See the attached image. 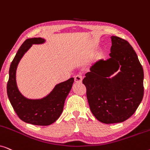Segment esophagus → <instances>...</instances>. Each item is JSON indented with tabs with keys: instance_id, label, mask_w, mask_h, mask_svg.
I'll list each match as a JSON object with an SVG mask.
<instances>
[{
	"instance_id": "34e87169",
	"label": "esophagus",
	"mask_w": 150,
	"mask_h": 150,
	"mask_svg": "<svg viewBox=\"0 0 150 150\" xmlns=\"http://www.w3.org/2000/svg\"><path fill=\"white\" fill-rule=\"evenodd\" d=\"M74 81L76 83H81L82 81H83V77H82L81 75H76L74 77Z\"/></svg>"
}]
</instances>
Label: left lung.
I'll return each instance as SVG.
<instances>
[{"label": "left lung", "mask_w": 150, "mask_h": 150, "mask_svg": "<svg viewBox=\"0 0 150 150\" xmlns=\"http://www.w3.org/2000/svg\"><path fill=\"white\" fill-rule=\"evenodd\" d=\"M110 38V58L94 63L83 80L91 111L104 124L120 123L130 118L144 93V74L137 53L126 40L116 36ZM119 69L120 71L110 78Z\"/></svg>", "instance_id": "8db88e82"}]
</instances>
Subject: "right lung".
<instances>
[{"label":"right lung","mask_w":150,"mask_h":150,"mask_svg":"<svg viewBox=\"0 0 150 150\" xmlns=\"http://www.w3.org/2000/svg\"><path fill=\"white\" fill-rule=\"evenodd\" d=\"M44 39L34 38L25 40L16 53L10 65L7 92L14 110L23 122L37 126H48L58 120L62 113L65 100L71 89L74 78L55 86L46 97L39 100L28 99L22 95L17 87L16 69L22 57L33 44H41Z\"/></svg>","instance_id":"obj_1"}]
</instances>
